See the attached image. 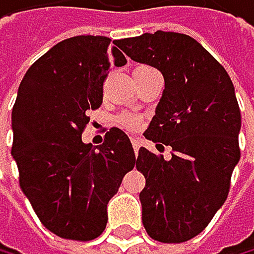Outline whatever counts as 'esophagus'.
<instances>
[{
  "label": "esophagus",
  "mask_w": 254,
  "mask_h": 254,
  "mask_svg": "<svg viewBox=\"0 0 254 254\" xmlns=\"http://www.w3.org/2000/svg\"><path fill=\"white\" fill-rule=\"evenodd\" d=\"M132 144H133V151L138 152V149H140V144H141V138L140 136H132Z\"/></svg>",
  "instance_id": "34e87169"
}]
</instances>
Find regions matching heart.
<instances>
[{
    "mask_svg": "<svg viewBox=\"0 0 254 254\" xmlns=\"http://www.w3.org/2000/svg\"><path fill=\"white\" fill-rule=\"evenodd\" d=\"M116 121L121 127H124L127 130H136L141 124L140 118H138L136 114H132V113H122V114H119Z\"/></svg>",
    "mask_w": 254,
    "mask_h": 254,
    "instance_id": "obj_1",
    "label": "heart"
}]
</instances>
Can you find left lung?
Returning <instances> with one entry per match:
<instances>
[{
    "label": "left lung",
    "instance_id": "8db88e82",
    "mask_svg": "<svg viewBox=\"0 0 254 254\" xmlns=\"http://www.w3.org/2000/svg\"><path fill=\"white\" fill-rule=\"evenodd\" d=\"M114 44L164 74V94L144 136L157 148L170 146L172 157L140 148L136 170L146 178L140 202L148 236L181 244L199 236L229 194L240 159L234 84L221 63L188 35L156 31Z\"/></svg>",
    "mask_w": 254,
    "mask_h": 254
}]
</instances>
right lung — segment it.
<instances>
[{
    "instance_id": "1",
    "label": "right lung",
    "mask_w": 254,
    "mask_h": 254,
    "mask_svg": "<svg viewBox=\"0 0 254 254\" xmlns=\"http://www.w3.org/2000/svg\"><path fill=\"white\" fill-rule=\"evenodd\" d=\"M106 36H74L55 44L25 73L12 108V156L18 183L39 221L69 240H94L105 231L106 205L135 167L121 128L100 146L82 143L89 111L103 102L108 69L126 65Z\"/></svg>"
}]
</instances>
